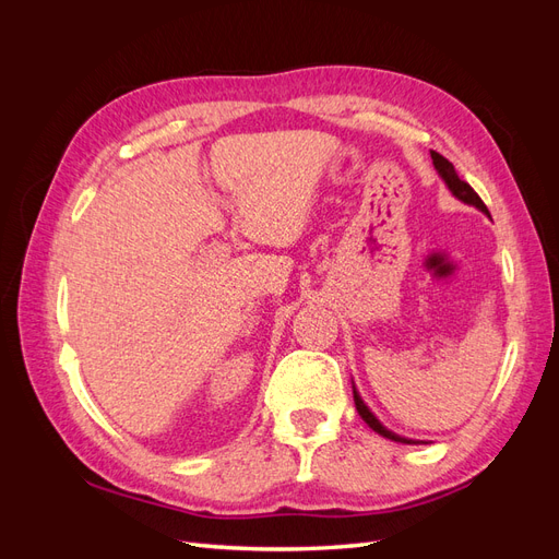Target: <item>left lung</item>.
<instances>
[{"instance_id":"1","label":"left lung","mask_w":559,"mask_h":559,"mask_svg":"<svg viewBox=\"0 0 559 559\" xmlns=\"http://www.w3.org/2000/svg\"><path fill=\"white\" fill-rule=\"evenodd\" d=\"M431 160H433V167H436V173L443 177V181L448 183V189L452 191V195L454 198H460L462 202H466V205H473V207H478L480 212H485V214H489L487 212V207H485V202L480 200V195L471 189V186L464 181V179H460V175L454 173V165L448 160V158H443L441 154H438V151H431ZM354 405H357V411H359V415H361V419L366 421V425L373 429L376 433H380V436H384V438H389V441H396V443H408V445H413L415 441H411V438H403V436H399V433H394V431H389L386 427H382V421L368 411V405L364 403V399L359 396V392H357V386H354Z\"/></svg>"}]
</instances>
